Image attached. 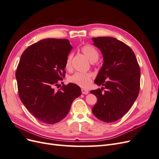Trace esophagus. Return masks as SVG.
<instances>
[{
  "label": "esophagus",
  "instance_id": "34e87169",
  "mask_svg": "<svg viewBox=\"0 0 159 159\" xmlns=\"http://www.w3.org/2000/svg\"><path fill=\"white\" fill-rule=\"evenodd\" d=\"M81 92H82L83 94H85V95H87V94L89 93L88 90L85 89H81Z\"/></svg>",
  "mask_w": 159,
  "mask_h": 159
}]
</instances>
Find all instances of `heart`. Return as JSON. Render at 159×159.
Returning <instances> with one entry per match:
<instances>
[{
	"label": "heart",
	"mask_w": 159,
	"mask_h": 159,
	"mask_svg": "<svg viewBox=\"0 0 159 159\" xmlns=\"http://www.w3.org/2000/svg\"><path fill=\"white\" fill-rule=\"evenodd\" d=\"M81 52L86 56V57L91 62H95L98 61L99 54L98 50L95 48L90 44H85L81 47ZM72 55L70 54L66 58L65 67L67 70L71 68ZM69 81L71 83L78 85L81 88H88L91 83V75L88 73H81V72H76L69 78Z\"/></svg>",
	"instance_id": "1"
}]
</instances>
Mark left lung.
<instances>
[{
    "mask_svg": "<svg viewBox=\"0 0 159 159\" xmlns=\"http://www.w3.org/2000/svg\"><path fill=\"white\" fill-rule=\"evenodd\" d=\"M102 52L103 64L94 81L102 89L91 91L98 98L95 116L106 123L117 121L131 109L140 89V67L131 48L116 38H92ZM103 89L107 90L103 93Z\"/></svg>",
    "mask_w": 159,
    "mask_h": 159,
    "instance_id": "left-lung-1",
    "label": "left lung"
}]
</instances>
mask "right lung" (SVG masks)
I'll use <instances>...</instances> for the list:
<instances>
[{
  "label": "right lung",
  "instance_id": "add662e5",
  "mask_svg": "<svg viewBox=\"0 0 159 159\" xmlns=\"http://www.w3.org/2000/svg\"><path fill=\"white\" fill-rule=\"evenodd\" d=\"M71 49L68 40L47 38L30 46L20 57L16 72L19 97L42 122L60 121L81 94L80 88L74 84L62 85L57 91L54 89L63 80L66 58Z\"/></svg>",
  "mask_w": 159,
  "mask_h": 159
}]
</instances>
